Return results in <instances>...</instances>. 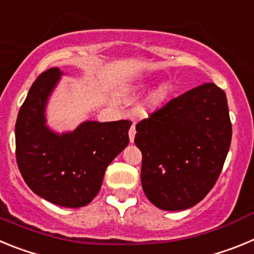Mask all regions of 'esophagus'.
Wrapping results in <instances>:
<instances>
[{"instance_id": "esophagus-1", "label": "esophagus", "mask_w": 254, "mask_h": 254, "mask_svg": "<svg viewBox=\"0 0 254 254\" xmlns=\"http://www.w3.org/2000/svg\"><path fill=\"white\" fill-rule=\"evenodd\" d=\"M134 134H136V126L132 125L131 128H129V131H128L129 141H131V142H133V141H134Z\"/></svg>"}]
</instances>
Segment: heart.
Masks as SVG:
<instances>
[{
	"label": "heart",
	"mask_w": 254,
	"mask_h": 254,
	"mask_svg": "<svg viewBox=\"0 0 254 254\" xmlns=\"http://www.w3.org/2000/svg\"><path fill=\"white\" fill-rule=\"evenodd\" d=\"M151 77H143L138 81H134L132 84L127 85L121 93V98L126 103H133L145 93L149 85L151 84ZM170 93H172V86L169 81H161L147 94V96L138 105V113L141 116H151L160 111L165 105V103L169 99Z\"/></svg>",
	"instance_id": "heart-1"
}]
</instances>
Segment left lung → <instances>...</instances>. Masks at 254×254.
<instances>
[{
    "mask_svg": "<svg viewBox=\"0 0 254 254\" xmlns=\"http://www.w3.org/2000/svg\"><path fill=\"white\" fill-rule=\"evenodd\" d=\"M141 185L165 211L190 208L219 178L232 141L226 95L212 82L193 87L136 126Z\"/></svg>",
    "mask_w": 254,
    "mask_h": 254,
    "instance_id": "8db88e82",
    "label": "left lung"
}]
</instances>
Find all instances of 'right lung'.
I'll return each mask as SVG.
<instances>
[{
  "label": "right lung",
  "instance_id": "right-lung-1",
  "mask_svg": "<svg viewBox=\"0 0 254 254\" xmlns=\"http://www.w3.org/2000/svg\"><path fill=\"white\" fill-rule=\"evenodd\" d=\"M64 73L47 69L31 85L15 126L16 159L35 194L62 207L90 203L107 167L128 145L129 121H85L62 133L47 125V107Z\"/></svg>",
  "mask_w": 254,
  "mask_h": 254
}]
</instances>
